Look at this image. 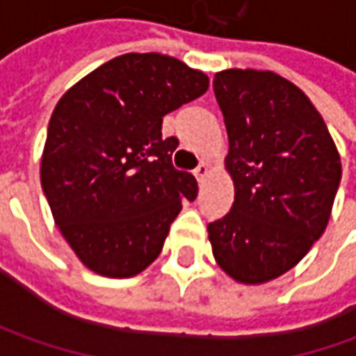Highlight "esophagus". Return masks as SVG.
<instances>
[{"label":"esophagus","instance_id":"1","mask_svg":"<svg viewBox=\"0 0 356 356\" xmlns=\"http://www.w3.org/2000/svg\"><path fill=\"white\" fill-rule=\"evenodd\" d=\"M194 176H196L198 182H202V180L208 176V164H206V162H200L198 166H196V170H194Z\"/></svg>","mask_w":356,"mask_h":356}]
</instances>
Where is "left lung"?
Segmentation results:
<instances>
[{"instance_id": "1", "label": "left lung", "mask_w": 356, "mask_h": 356, "mask_svg": "<svg viewBox=\"0 0 356 356\" xmlns=\"http://www.w3.org/2000/svg\"><path fill=\"white\" fill-rule=\"evenodd\" d=\"M234 180L229 212L208 224L218 266L241 283H266L297 266L321 238L341 158L307 95L287 79L253 69L216 73Z\"/></svg>"}]
</instances>
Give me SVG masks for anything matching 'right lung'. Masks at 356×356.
Masks as SVG:
<instances>
[{
	"label": "right lung",
	"instance_id": "1",
	"mask_svg": "<svg viewBox=\"0 0 356 356\" xmlns=\"http://www.w3.org/2000/svg\"><path fill=\"white\" fill-rule=\"evenodd\" d=\"M208 76L160 53H129L81 79L57 103L41 158L55 224L99 275L132 277L162 252L196 178L172 166L178 138L162 118L202 97Z\"/></svg>",
	"mask_w": 356,
	"mask_h": 356
}]
</instances>
